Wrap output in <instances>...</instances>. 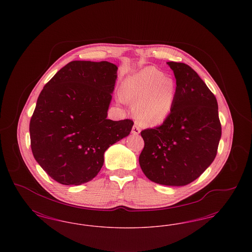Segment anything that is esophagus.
I'll use <instances>...</instances> for the list:
<instances>
[{"instance_id":"esophagus-1","label":"esophagus","mask_w":252,"mask_h":252,"mask_svg":"<svg viewBox=\"0 0 252 252\" xmlns=\"http://www.w3.org/2000/svg\"><path fill=\"white\" fill-rule=\"evenodd\" d=\"M140 132H141L140 126L138 125V123H135V125H134L133 127H132V133H133L134 135H138V134H140Z\"/></svg>"}]
</instances>
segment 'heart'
<instances>
[{"label": "heart", "instance_id": "obj_1", "mask_svg": "<svg viewBox=\"0 0 252 252\" xmlns=\"http://www.w3.org/2000/svg\"><path fill=\"white\" fill-rule=\"evenodd\" d=\"M175 94L174 80L152 66L127 77L120 90L121 99L134 104V114L145 126H158L165 121Z\"/></svg>", "mask_w": 252, "mask_h": 252}]
</instances>
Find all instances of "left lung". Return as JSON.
Returning <instances> with one entry per match:
<instances>
[{"label":"left lung","instance_id":"1","mask_svg":"<svg viewBox=\"0 0 252 252\" xmlns=\"http://www.w3.org/2000/svg\"><path fill=\"white\" fill-rule=\"evenodd\" d=\"M176 77V94L167 118L141 132L139 157L144 175L153 182L183 186L196 180L214 161L221 138L216 96L192 68L167 62Z\"/></svg>","mask_w":252,"mask_h":252}]
</instances>
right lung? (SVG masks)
<instances>
[{
  "instance_id": "add662e5",
  "label": "right lung",
  "mask_w": 252,
  "mask_h": 252,
  "mask_svg": "<svg viewBox=\"0 0 252 252\" xmlns=\"http://www.w3.org/2000/svg\"><path fill=\"white\" fill-rule=\"evenodd\" d=\"M117 69L108 61H72L39 94L29 125L31 149L53 180L64 185L93 180L105 151L129 135L133 121L107 119Z\"/></svg>"
}]
</instances>
